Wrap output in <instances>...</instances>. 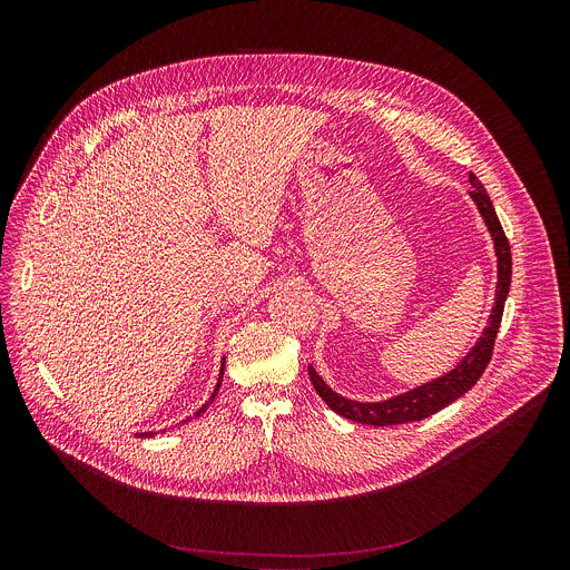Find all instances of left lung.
<instances>
[{
  "instance_id": "1",
  "label": "left lung",
  "mask_w": 570,
  "mask_h": 570,
  "mask_svg": "<svg viewBox=\"0 0 570 570\" xmlns=\"http://www.w3.org/2000/svg\"><path fill=\"white\" fill-rule=\"evenodd\" d=\"M471 191L469 196L473 198L487 229H490L494 238V250H497V262H499V282H497V297H494V308L490 313V322L478 338V343L471 347V352L446 374H442L435 381H429L415 390H409L403 394H396L385 401H354L345 399L338 392H334L327 383L322 381V376L308 365V376L315 387V392L322 396V401L330 405L334 413H338L345 420L358 422V424H370V426H394V424H409V422H420L438 411L446 409L449 403L460 399L466 390L475 385V381L482 376L487 363L492 361L494 352V341L501 327L503 320V308H505V297L510 293V282H512V253H510V243L508 236L501 227V220L497 216V209L490 200V194L482 187V183L469 174Z\"/></svg>"
}]
</instances>
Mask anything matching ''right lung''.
I'll return each instance as SVG.
<instances>
[{
  "label": "right lung",
  "instance_id": "right-lung-1",
  "mask_svg": "<svg viewBox=\"0 0 570 570\" xmlns=\"http://www.w3.org/2000/svg\"><path fill=\"white\" fill-rule=\"evenodd\" d=\"M223 367H225V361H223V363H220V374H218V383H216V387H214V392H212V396H209V401H207V403H205V405H203V409H200V411H198V413H196V417H200V415H203V413H205V411H207V405H209V403H212V401H214V396H216V394H218V387H220V381H223V372H225V370H223ZM137 435H139V438H150V435H153V433H137Z\"/></svg>",
  "mask_w": 570,
  "mask_h": 570
}]
</instances>
